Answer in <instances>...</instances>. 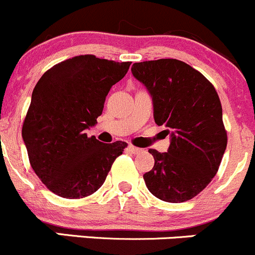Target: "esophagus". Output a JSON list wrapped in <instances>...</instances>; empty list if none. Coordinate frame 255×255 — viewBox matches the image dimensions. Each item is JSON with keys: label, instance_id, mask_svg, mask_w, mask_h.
Here are the masks:
<instances>
[{"label": "esophagus", "instance_id": "obj_1", "mask_svg": "<svg viewBox=\"0 0 255 255\" xmlns=\"http://www.w3.org/2000/svg\"><path fill=\"white\" fill-rule=\"evenodd\" d=\"M128 151H131L132 153H138V152H141V151H142L141 148L136 147V146H132V145H128Z\"/></svg>", "mask_w": 255, "mask_h": 255}]
</instances>
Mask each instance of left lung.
I'll return each instance as SVG.
<instances>
[{
    "label": "left lung",
    "mask_w": 255,
    "mask_h": 255,
    "mask_svg": "<svg viewBox=\"0 0 255 255\" xmlns=\"http://www.w3.org/2000/svg\"><path fill=\"white\" fill-rule=\"evenodd\" d=\"M131 72L152 98L155 123L170 135L167 152L148 151L155 165L143 175L146 187L165 202L191 200L216 176L227 147L218 94L177 59L133 63Z\"/></svg>",
    "instance_id": "left-lung-1"
}]
</instances>
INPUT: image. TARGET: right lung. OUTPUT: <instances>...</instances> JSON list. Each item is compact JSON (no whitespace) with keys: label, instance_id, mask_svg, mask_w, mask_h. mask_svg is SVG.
Wrapping results in <instances>:
<instances>
[{"label":"right lung","instance_id":"right-lung-1","mask_svg":"<svg viewBox=\"0 0 255 255\" xmlns=\"http://www.w3.org/2000/svg\"><path fill=\"white\" fill-rule=\"evenodd\" d=\"M130 64L78 55L47 70L34 87L22 137L32 168L55 195L72 200L94 193L128 146L100 142L85 130L97 125L108 93Z\"/></svg>","mask_w":255,"mask_h":255}]
</instances>
